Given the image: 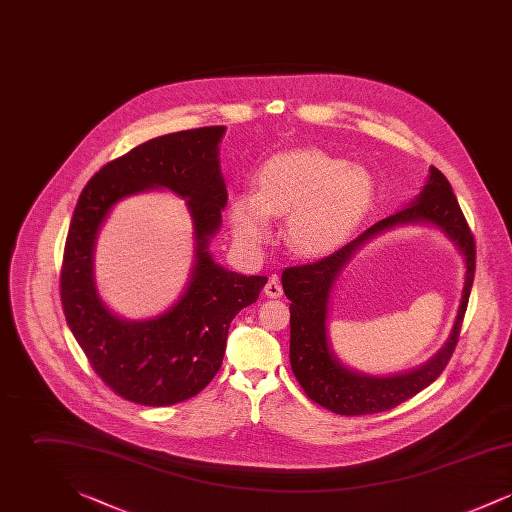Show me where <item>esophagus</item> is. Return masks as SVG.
I'll list each match as a JSON object with an SVG mask.
<instances>
[{"label": "esophagus", "instance_id": "esophagus-1", "mask_svg": "<svg viewBox=\"0 0 512 512\" xmlns=\"http://www.w3.org/2000/svg\"><path fill=\"white\" fill-rule=\"evenodd\" d=\"M263 292H265L267 297H280L282 295V286H280V282L276 278H270L267 284H265Z\"/></svg>", "mask_w": 512, "mask_h": 512}]
</instances>
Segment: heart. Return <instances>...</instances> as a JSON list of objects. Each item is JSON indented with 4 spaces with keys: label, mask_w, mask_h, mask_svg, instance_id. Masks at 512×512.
<instances>
[{
    "label": "heart",
    "mask_w": 512,
    "mask_h": 512,
    "mask_svg": "<svg viewBox=\"0 0 512 512\" xmlns=\"http://www.w3.org/2000/svg\"><path fill=\"white\" fill-rule=\"evenodd\" d=\"M255 186V194L236 195L230 203L234 238L255 249L270 236V217H286L284 242L299 257L340 249L366 219L376 195L370 172L313 147L267 159Z\"/></svg>",
    "instance_id": "obj_1"
}]
</instances>
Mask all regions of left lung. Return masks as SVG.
Here are the masks:
<instances>
[{
    "label": "left lung",
    "instance_id": "8db88e82",
    "mask_svg": "<svg viewBox=\"0 0 512 512\" xmlns=\"http://www.w3.org/2000/svg\"><path fill=\"white\" fill-rule=\"evenodd\" d=\"M405 223H426L439 229L460 251L465 263L462 303L450 338L424 366L390 377H374L345 366L331 347L327 334L333 286L358 249L376 235ZM476 249L463 211L447 178L430 167L420 194L407 207L376 222L357 240L317 263L286 268L282 288L290 303V363L305 393L332 413L355 416L390 411L428 388L449 363L459 340L464 311L474 282Z\"/></svg>",
    "mask_w": 512,
    "mask_h": 512
}]
</instances>
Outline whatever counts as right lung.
Returning <instances> with one entry per match:
<instances>
[{"label":"right lung","instance_id":"right-lung-1","mask_svg":"<svg viewBox=\"0 0 512 512\" xmlns=\"http://www.w3.org/2000/svg\"><path fill=\"white\" fill-rule=\"evenodd\" d=\"M226 126H203L153 138L107 163L74 207L61 268L67 324L101 380L147 407L190 399L219 372L234 317L267 284L222 267L209 251L226 207L219 144ZM167 189L185 199L195 228V267L176 304L161 316L130 321L98 295L93 253L112 207L130 194Z\"/></svg>","mask_w":512,"mask_h":512}]
</instances>
